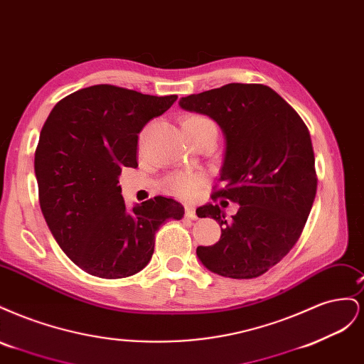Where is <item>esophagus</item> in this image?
<instances>
[{"instance_id": "34e87169", "label": "esophagus", "mask_w": 364, "mask_h": 364, "mask_svg": "<svg viewBox=\"0 0 364 364\" xmlns=\"http://www.w3.org/2000/svg\"><path fill=\"white\" fill-rule=\"evenodd\" d=\"M185 215L191 218V220H196L197 218V214H196V208L193 205H186L185 206Z\"/></svg>"}]
</instances>
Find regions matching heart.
Wrapping results in <instances>:
<instances>
[{
  "instance_id": "b5f03b06",
  "label": "heart",
  "mask_w": 364,
  "mask_h": 364,
  "mask_svg": "<svg viewBox=\"0 0 364 364\" xmlns=\"http://www.w3.org/2000/svg\"><path fill=\"white\" fill-rule=\"evenodd\" d=\"M183 127H194V129H203V127H214L217 129L215 123L205 115H190L183 121ZM203 176L194 171H179L171 174L170 178L165 181L164 186L165 191L179 197V199H190L197 191V188L202 185Z\"/></svg>"
}]
</instances>
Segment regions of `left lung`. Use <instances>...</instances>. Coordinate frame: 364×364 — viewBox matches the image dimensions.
Wrapping results in <instances>:
<instances>
[{
  "instance_id": "1",
  "label": "left lung",
  "mask_w": 364,
  "mask_h": 364,
  "mask_svg": "<svg viewBox=\"0 0 364 364\" xmlns=\"http://www.w3.org/2000/svg\"><path fill=\"white\" fill-rule=\"evenodd\" d=\"M179 105L222 127L226 153L211 199L240 203L229 220L218 205L197 209L223 226L217 243L197 247V257L222 277L257 278L291 250L310 215L317 190L310 132L279 94L259 83H229L182 97Z\"/></svg>"
}]
</instances>
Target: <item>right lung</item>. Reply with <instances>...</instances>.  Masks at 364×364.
Segmentation results:
<instances>
[{
  "label": "right lung",
  "instance_id": "1",
  "mask_svg": "<svg viewBox=\"0 0 364 364\" xmlns=\"http://www.w3.org/2000/svg\"><path fill=\"white\" fill-rule=\"evenodd\" d=\"M176 100L94 85L62 98L41 130L35 173L43 218L67 257L92 277L138 273L159 226L183 217V206L162 196L130 211L118 186L121 168L138 167L139 132Z\"/></svg>",
  "mask_w": 364,
  "mask_h": 364
}]
</instances>
